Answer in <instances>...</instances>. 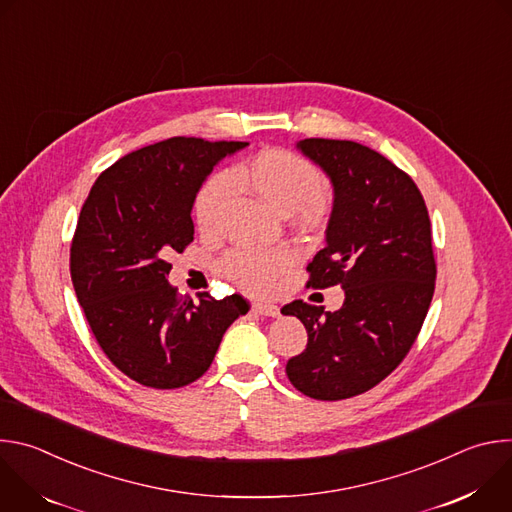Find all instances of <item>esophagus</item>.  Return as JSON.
Listing matches in <instances>:
<instances>
[{"label":"esophagus","mask_w":512,"mask_h":512,"mask_svg":"<svg viewBox=\"0 0 512 512\" xmlns=\"http://www.w3.org/2000/svg\"><path fill=\"white\" fill-rule=\"evenodd\" d=\"M253 312L259 314V316H267V318H277L279 316V308L275 304H265V302H255Z\"/></svg>","instance_id":"obj_1"}]
</instances>
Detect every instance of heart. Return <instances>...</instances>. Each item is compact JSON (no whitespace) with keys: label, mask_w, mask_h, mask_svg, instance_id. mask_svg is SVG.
<instances>
[{"label":"heart","mask_w":512,"mask_h":512,"mask_svg":"<svg viewBox=\"0 0 512 512\" xmlns=\"http://www.w3.org/2000/svg\"><path fill=\"white\" fill-rule=\"evenodd\" d=\"M233 182L249 188L279 212L300 208L304 214H314L326 200L322 190L324 178L308 158L281 148L263 150L251 160L231 168L229 174H212L198 188L192 210L200 231L212 233L221 227L233 196ZM291 263H294V251L287 245L265 249L241 247L225 255L221 269L241 287L263 289Z\"/></svg>","instance_id":"obj_1"}]
</instances>
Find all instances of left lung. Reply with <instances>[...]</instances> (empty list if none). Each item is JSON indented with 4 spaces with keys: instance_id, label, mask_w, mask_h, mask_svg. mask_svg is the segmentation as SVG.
I'll list each match as a JSON object with an SVG mask.
<instances>
[{
    "instance_id": "8db88e82",
    "label": "left lung",
    "mask_w": 512,
    "mask_h": 512,
    "mask_svg": "<svg viewBox=\"0 0 512 512\" xmlns=\"http://www.w3.org/2000/svg\"><path fill=\"white\" fill-rule=\"evenodd\" d=\"M298 150L332 182L326 245L308 285H340L336 312L296 300L281 314L302 320L306 350L287 360L300 393L340 401L379 385L413 346L435 289L431 223L415 182L379 152L346 139L310 137Z\"/></svg>"
}]
</instances>
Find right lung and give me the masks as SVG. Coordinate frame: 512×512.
<instances>
[{
  "mask_svg": "<svg viewBox=\"0 0 512 512\" xmlns=\"http://www.w3.org/2000/svg\"><path fill=\"white\" fill-rule=\"evenodd\" d=\"M247 141L170 137L127 154L93 184L70 245V277L87 322L115 367L139 385L200 379L227 328L249 312L233 294L180 298L168 257L194 239V196Z\"/></svg>",
  "mask_w": 512,
  "mask_h": 512,
  "instance_id": "1",
  "label": "right lung"
}]
</instances>
